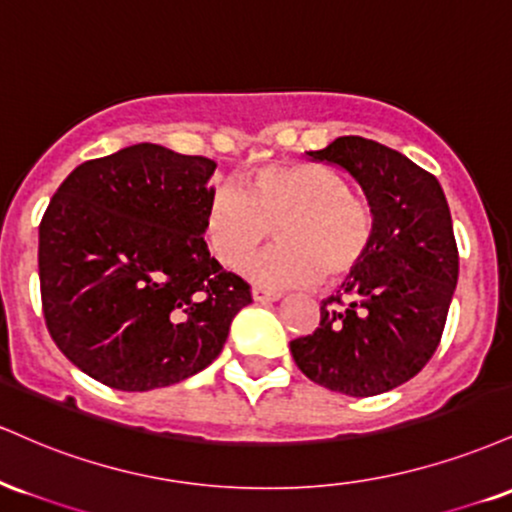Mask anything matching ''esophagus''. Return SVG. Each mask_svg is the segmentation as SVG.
Instances as JSON below:
<instances>
[{
  "instance_id": "obj_1",
  "label": "esophagus",
  "mask_w": 512,
  "mask_h": 512,
  "mask_svg": "<svg viewBox=\"0 0 512 512\" xmlns=\"http://www.w3.org/2000/svg\"><path fill=\"white\" fill-rule=\"evenodd\" d=\"M251 297H254V302L270 304V302H278L282 294L280 292H268V290H263V287H254V290H251Z\"/></svg>"
}]
</instances>
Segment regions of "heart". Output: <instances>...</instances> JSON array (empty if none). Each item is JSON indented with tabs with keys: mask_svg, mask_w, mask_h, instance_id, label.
Wrapping results in <instances>:
<instances>
[{
	"mask_svg": "<svg viewBox=\"0 0 512 512\" xmlns=\"http://www.w3.org/2000/svg\"><path fill=\"white\" fill-rule=\"evenodd\" d=\"M203 230L213 256L230 270H244L275 230L280 244L251 266V278L287 290L350 278L374 244L376 213L350 194L340 172L285 162L256 170L244 191L230 184L213 189Z\"/></svg>",
	"mask_w": 512,
	"mask_h": 512,
	"instance_id": "1",
	"label": "heart"
}]
</instances>
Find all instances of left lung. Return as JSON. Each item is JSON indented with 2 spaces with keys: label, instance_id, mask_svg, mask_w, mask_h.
Wrapping results in <instances>:
<instances>
[{
  "label": "left lung",
  "instance_id": "left-lung-1",
  "mask_svg": "<svg viewBox=\"0 0 512 512\" xmlns=\"http://www.w3.org/2000/svg\"><path fill=\"white\" fill-rule=\"evenodd\" d=\"M309 158L345 167L376 213L369 256L321 304V323L290 342L294 362L318 386L371 398L429 364L458 285V244L441 184L398 150L340 136Z\"/></svg>",
  "mask_w": 512,
  "mask_h": 512
}]
</instances>
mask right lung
I'll return each instance as SVG.
<instances>
[{
    "mask_svg": "<svg viewBox=\"0 0 512 512\" xmlns=\"http://www.w3.org/2000/svg\"><path fill=\"white\" fill-rule=\"evenodd\" d=\"M215 162L138 143L78 165L40 220V297L54 345L129 393L174 386L222 352L249 282L210 256Z\"/></svg>",
    "mask_w": 512,
    "mask_h": 512,
    "instance_id": "add662e5",
    "label": "right lung"
}]
</instances>
